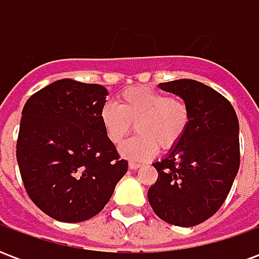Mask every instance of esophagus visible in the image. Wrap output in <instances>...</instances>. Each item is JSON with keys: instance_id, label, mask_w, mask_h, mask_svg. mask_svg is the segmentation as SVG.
<instances>
[{"instance_id": "esophagus-1", "label": "esophagus", "mask_w": 259, "mask_h": 259, "mask_svg": "<svg viewBox=\"0 0 259 259\" xmlns=\"http://www.w3.org/2000/svg\"><path fill=\"white\" fill-rule=\"evenodd\" d=\"M140 166H141L140 163H136V162H130L129 163V168L132 169V170H136V169H139Z\"/></svg>"}]
</instances>
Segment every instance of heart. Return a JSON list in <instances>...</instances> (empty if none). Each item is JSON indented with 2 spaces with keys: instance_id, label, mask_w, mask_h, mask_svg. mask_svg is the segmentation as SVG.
Instances as JSON below:
<instances>
[{
  "instance_id": "obj_1",
  "label": "heart",
  "mask_w": 259,
  "mask_h": 259,
  "mask_svg": "<svg viewBox=\"0 0 259 259\" xmlns=\"http://www.w3.org/2000/svg\"><path fill=\"white\" fill-rule=\"evenodd\" d=\"M100 120L113 144L123 140L135 123L137 136L124 141L119 152L129 161L143 162L157 154L158 147L166 151L179 144L189 129L191 111L182 98L147 85H136L119 94L116 105H104Z\"/></svg>"
}]
</instances>
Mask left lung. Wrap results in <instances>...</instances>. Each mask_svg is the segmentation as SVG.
<instances>
[{
    "label": "left lung",
    "instance_id": "left-lung-1",
    "mask_svg": "<svg viewBox=\"0 0 259 259\" xmlns=\"http://www.w3.org/2000/svg\"><path fill=\"white\" fill-rule=\"evenodd\" d=\"M185 100L189 129L166 157L152 163L158 179L148 190L154 212L165 222L190 228L222 206L240 166L239 120L232 104L197 80L159 83Z\"/></svg>",
    "mask_w": 259,
    "mask_h": 259
}]
</instances>
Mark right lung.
<instances>
[{"mask_svg": "<svg viewBox=\"0 0 259 259\" xmlns=\"http://www.w3.org/2000/svg\"><path fill=\"white\" fill-rule=\"evenodd\" d=\"M108 90L57 80L26 101L16 159L31 201L59 222L96 217L127 172L100 120Z\"/></svg>", "mask_w": 259, "mask_h": 259, "instance_id": "add662e5", "label": "right lung"}]
</instances>
